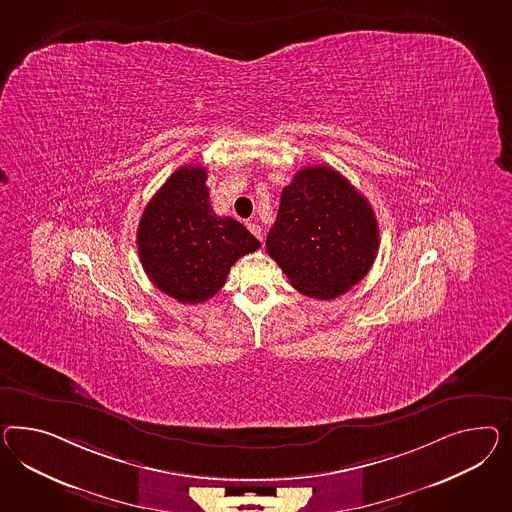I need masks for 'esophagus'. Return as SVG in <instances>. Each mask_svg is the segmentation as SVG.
<instances>
[{
  "label": "esophagus",
  "mask_w": 512,
  "mask_h": 512,
  "mask_svg": "<svg viewBox=\"0 0 512 512\" xmlns=\"http://www.w3.org/2000/svg\"><path fill=\"white\" fill-rule=\"evenodd\" d=\"M248 229L263 242V227L259 223H248Z\"/></svg>",
  "instance_id": "esophagus-1"
}]
</instances>
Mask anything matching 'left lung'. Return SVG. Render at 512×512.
Returning a JSON list of instances; mask_svg holds the SVG:
<instances>
[{
  "mask_svg": "<svg viewBox=\"0 0 512 512\" xmlns=\"http://www.w3.org/2000/svg\"><path fill=\"white\" fill-rule=\"evenodd\" d=\"M378 238L369 201L333 167L313 166L283 188L266 251L296 291L333 300L367 276Z\"/></svg>",
  "mask_w": 512,
  "mask_h": 512,
  "instance_id": "obj_1",
  "label": "left lung"
}]
</instances>
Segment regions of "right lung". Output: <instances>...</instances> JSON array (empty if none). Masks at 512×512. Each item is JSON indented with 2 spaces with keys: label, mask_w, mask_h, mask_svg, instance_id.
I'll use <instances>...</instances> for the list:
<instances>
[{
  "label": "right lung",
  "mask_w": 512,
  "mask_h": 512,
  "mask_svg": "<svg viewBox=\"0 0 512 512\" xmlns=\"http://www.w3.org/2000/svg\"><path fill=\"white\" fill-rule=\"evenodd\" d=\"M208 197L207 169L179 167L139 220L138 253L145 274L182 304L212 298L231 266L261 248L240 221L216 216Z\"/></svg>",
  "instance_id": "1"
}]
</instances>
